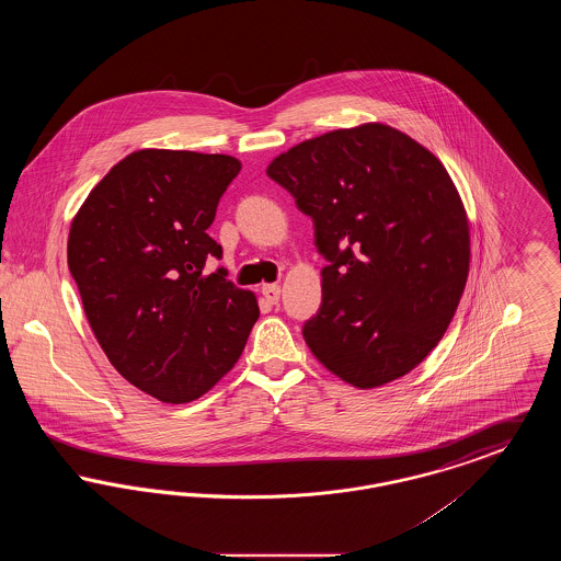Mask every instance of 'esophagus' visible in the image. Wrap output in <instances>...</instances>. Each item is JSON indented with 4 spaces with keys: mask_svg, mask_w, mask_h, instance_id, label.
Segmentation results:
<instances>
[{
    "mask_svg": "<svg viewBox=\"0 0 561 561\" xmlns=\"http://www.w3.org/2000/svg\"><path fill=\"white\" fill-rule=\"evenodd\" d=\"M261 293H263V296L267 298L271 305H275V302L279 300V294H282V288H279L277 284H265V286L261 288Z\"/></svg>",
    "mask_w": 561,
    "mask_h": 561,
    "instance_id": "obj_1",
    "label": "esophagus"
}]
</instances>
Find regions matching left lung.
Wrapping results in <instances>:
<instances>
[{
  "label": "left lung",
  "mask_w": 561,
  "mask_h": 561,
  "mask_svg": "<svg viewBox=\"0 0 561 561\" xmlns=\"http://www.w3.org/2000/svg\"><path fill=\"white\" fill-rule=\"evenodd\" d=\"M313 220L320 311L302 336L359 389L416 368L448 330L469 273V225L450 174L410 136L364 124L268 163Z\"/></svg>",
  "instance_id": "8db88e82"
}]
</instances>
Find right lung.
<instances>
[{"instance_id": "1", "label": "right lung", "mask_w": 561, "mask_h": 561, "mask_svg": "<svg viewBox=\"0 0 561 561\" xmlns=\"http://www.w3.org/2000/svg\"><path fill=\"white\" fill-rule=\"evenodd\" d=\"M241 163L142 149L108 170L73 218L67 261L90 328L134 387L168 403L204 396L240 359L254 294L208 263L206 233Z\"/></svg>"}]
</instances>
